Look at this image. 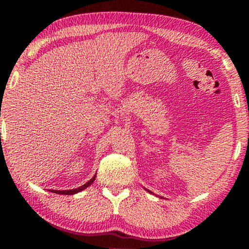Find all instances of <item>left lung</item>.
<instances>
[{
  "instance_id": "obj_1",
  "label": "left lung",
  "mask_w": 249,
  "mask_h": 249,
  "mask_svg": "<svg viewBox=\"0 0 249 249\" xmlns=\"http://www.w3.org/2000/svg\"><path fill=\"white\" fill-rule=\"evenodd\" d=\"M146 191H148L149 193H153V192H151V191H149V190H147V189H146ZM160 197H161V196H160Z\"/></svg>"
}]
</instances>
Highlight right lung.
<instances>
[{
    "mask_svg": "<svg viewBox=\"0 0 249 249\" xmlns=\"http://www.w3.org/2000/svg\"><path fill=\"white\" fill-rule=\"evenodd\" d=\"M95 177H96V175H94V176H93V178L90 179L89 181H88L87 183H84L83 185H81V187H79V188L72 189V190H53V189H50V190H48V191L53 192V193H57V195H65V196L75 195V193H78V192H80V191L84 190V189H87L88 187H90V185L94 182V180H95Z\"/></svg>",
    "mask_w": 249,
    "mask_h": 249,
    "instance_id": "add662e5",
    "label": "right lung"
}]
</instances>
